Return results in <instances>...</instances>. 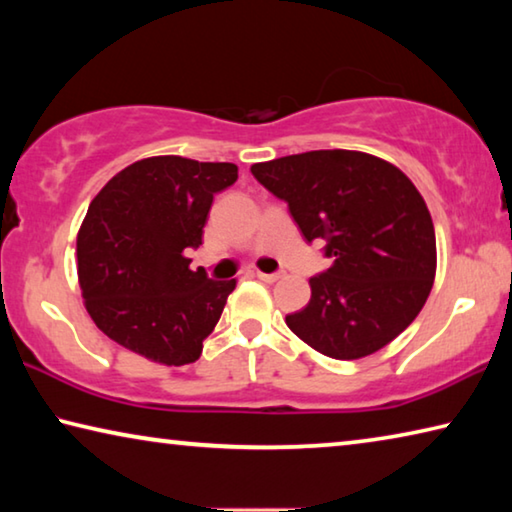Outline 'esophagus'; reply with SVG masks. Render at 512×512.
<instances>
[{"label": "esophagus", "instance_id": "obj_1", "mask_svg": "<svg viewBox=\"0 0 512 512\" xmlns=\"http://www.w3.org/2000/svg\"><path fill=\"white\" fill-rule=\"evenodd\" d=\"M255 275L259 277V280H262V282H268V284H271V282H277V280H280V277H282V273H262V271H257Z\"/></svg>", "mask_w": 512, "mask_h": 512}]
</instances>
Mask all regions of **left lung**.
<instances>
[{
	"label": "left lung",
	"mask_w": 512,
	"mask_h": 512,
	"mask_svg": "<svg viewBox=\"0 0 512 512\" xmlns=\"http://www.w3.org/2000/svg\"><path fill=\"white\" fill-rule=\"evenodd\" d=\"M289 205L309 244L325 239L327 271L311 300L287 316L296 336L332 359H361L420 314L436 275L427 203L391 162L359 151H307L250 167Z\"/></svg>",
	"instance_id": "8db88e82"
}]
</instances>
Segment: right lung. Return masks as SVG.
Returning <instances> with one entry per match:
<instances>
[{"label":"right lung","mask_w":512,"mask_h":512,"mask_svg":"<svg viewBox=\"0 0 512 512\" xmlns=\"http://www.w3.org/2000/svg\"><path fill=\"white\" fill-rule=\"evenodd\" d=\"M237 164L158 155L119 171L90 203L76 241L79 282L94 323L126 350L185 366L203 352L235 280L192 271L214 201Z\"/></svg>","instance_id":"right-lung-1"}]
</instances>
